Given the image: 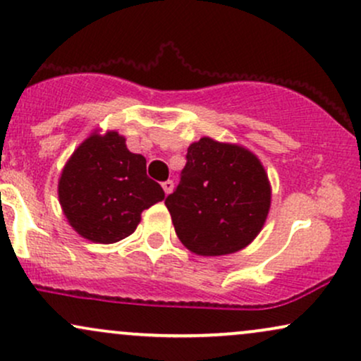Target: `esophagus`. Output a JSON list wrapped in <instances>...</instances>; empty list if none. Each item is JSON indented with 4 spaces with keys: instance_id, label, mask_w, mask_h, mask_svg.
I'll use <instances>...</instances> for the list:
<instances>
[{
    "instance_id": "obj_1",
    "label": "esophagus",
    "mask_w": 361,
    "mask_h": 361,
    "mask_svg": "<svg viewBox=\"0 0 361 361\" xmlns=\"http://www.w3.org/2000/svg\"><path fill=\"white\" fill-rule=\"evenodd\" d=\"M163 190H164V192H166V195L171 193L173 190H175V183H173V180L164 181V183H163Z\"/></svg>"
}]
</instances>
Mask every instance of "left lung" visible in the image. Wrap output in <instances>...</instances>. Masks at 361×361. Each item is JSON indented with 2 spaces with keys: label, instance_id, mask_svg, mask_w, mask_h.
Segmentation results:
<instances>
[{
  "label": "left lung",
  "instance_id": "obj_1",
  "mask_svg": "<svg viewBox=\"0 0 361 361\" xmlns=\"http://www.w3.org/2000/svg\"><path fill=\"white\" fill-rule=\"evenodd\" d=\"M164 204L186 250L198 256L233 255L263 229L271 185L250 149L202 137L190 144L180 183Z\"/></svg>",
  "mask_w": 361,
  "mask_h": 361
}]
</instances>
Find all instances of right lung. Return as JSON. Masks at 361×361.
Returning <instances> with one entry per match:
<instances>
[{"label": "right lung", "mask_w": 361, "mask_h": 361, "mask_svg": "<svg viewBox=\"0 0 361 361\" xmlns=\"http://www.w3.org/2000/svg\"><path fill=\"white\" fill-rule=\"evenodd\" d=\"M69 226L91 243L122 241L137 229L142 210L164 200L159 183L147 176L146 157L127 149L126 137L91 132L74 149L57 185Z\"/></svg>", "instance_id": "right-lung-1"}]
</instances>
